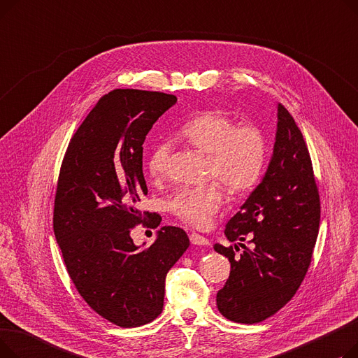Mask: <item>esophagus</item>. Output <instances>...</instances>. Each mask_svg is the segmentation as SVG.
<instances>
[{"mask_svg":"<svg viewBox=\"0 0 358 358\" xmlns=\"http://www.w3.org/2000/svg\"><path fill=\"white\" fill-rule=\"evenodd\" d=\"M190 241H192L193 245H201V247H208L209 245V241L206 239L203 235L196 234V232L190 234Z\"/></svg>","mask_w":358,"mask_h":358,"instance_id":"34e87169","label":"esophagus"}]
</instances>
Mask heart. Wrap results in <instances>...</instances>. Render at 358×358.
<instances>
[{
    "mask_svg": "<svg viewBox=\"0 0 358 358\" xmlns=\"http://www.w3.org/2000/svg\"><path fill=\"white\" fill-rule=\"evenodd\" d=\"M180 136L209 157L208 176L217 180L184 187L168 200L166 208L181 222L203 229L209 227L224 203L221 180L234 194L248 193L261 181L268 155L267 135L255 122L239 124L228 113L210 110L187 122L180 129ZM171 154L173 146L168 141H159L150 148L146 158L150 177H168Z\"/></svg>",
    "mask_w": 358,
    "mask_h": 358,
    "instance_id": "obj_1",
    "label": "heart"
}]
</instances>
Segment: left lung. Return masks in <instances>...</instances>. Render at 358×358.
<instances>
[{
	"instance_id": "8db88e82",
	"label": "left lung",
	"mask_w": 358,
	"mask_h": 358,
	"mask_svg": "<svg viewBox=\"0 0 358 358\" xmlns=\"http://www.w3.org/2000/svg\"><path fill=\"white\" fill-rule=\"evenodd\" d=\"M321 222V199L302 131L289 110L278 104L274 154L262 182L228 222L224 235L247 241L248 248L223 247L231 274L217 292L219 312L238 324H258L296 294L308 273Z\"/></svg>"
}]
</instances>
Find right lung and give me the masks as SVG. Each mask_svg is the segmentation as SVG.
Listing matches in <instances>:
<instances>
[{
    "mask_svg": "<svg viewBox=\"0 0 358 358\" xmlns=\"http://www.w3.org/2000/svg\"><path fill=\"white\" fill-rule=\"evenodd\" d=\"M176 103L159 91H110L72 135L61 164L53 232L66 271L88 306L122 328L158 317L166 273L190 245L177 227L162 228L143 251L130 238L141 223H161L159 215L138 209L148 194L142 145Z\"/></svg>",
    "mask_w": 358,
    "mask_h": 358,
    "instance_id": "obj_1",
    "label": "right lung"
}]
</instances>
